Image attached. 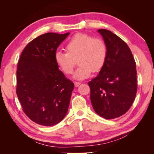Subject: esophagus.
<instances>
[{
	"label": "esophagus",
	"instance_id": "1",
	"mask_svg": "<svg viewBox=\"0 0 154 154\" xmlns=\"http://www.w3.org/2000/svg\"><path fill=\"white\" fill-rule=\"evenodd\" d=\"M81 84V83L80 82H74V85H75V87H78L79 85H80Z\"/></svg>",
	"mask_w": 154,
	"mask_h": 154
}]
</instances>
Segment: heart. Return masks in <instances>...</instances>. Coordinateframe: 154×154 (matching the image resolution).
Masks as SVG:
<instances>
[{"instance_id": "heart-1", "label": "heart", "mask_w": 154, "mask_h": 154, "mask_svg": "<svg viewBox=\"0 0 154 154\" xmlns=\"http://www.w3.org/2000/svg\"><path fill=\"white\" fill-rule=\"evenodd\" d=\"M66 50L67 53L57 51L55 53V62L65 74H71L78 58L80 66L73 76L78 80L88 78L92 72H99L106 60L107 48L105 42L85 33L74 35L67 44Z\"/></svg>"}]
</instances>
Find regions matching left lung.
I'll return each instance as SVG.
<instances>
[{"instance_id":"1","label":"left lung","mask_w":154,"mask_h":154,"mask_svg":"<svg viewBox=\"0 0 154 154\" xmlns=\"http://www.w3.org/2000/svg\"><path fill=\"white\" fill-rule=\"evenodd\" d=\"M107 48L104 66L88 83L96 112L106 119L120 117L129 110L137 92L136 62L128 45L112 32L97 30Z\"/></svg>"}]
</instances>
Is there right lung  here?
Returning a JSON list of instances; mask_svg holds the SVG:
<instances>
[{
    "label": "right lung",
    "instance_id": "right-lung-1",
    "mask_svg": "<svg viewBox=\"0 0 154 154\" xmlns=\"http://www.w3.org/2000/svg\"><path fill=\"white\" fill-rule=\"evenodd\" d=\"M69 32H47L26 45L17 66V95L24 113L32 122L53 126L66 116L74 83L54 60L60 44Z\"/></svg>",
    "mask_w": 154,
    "mask_h": 154
}]
</instances>
